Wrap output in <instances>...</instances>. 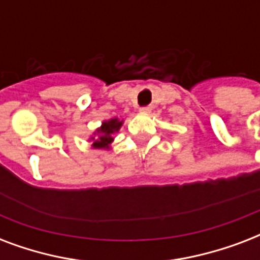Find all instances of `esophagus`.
Masks as SVG:
<instances>
[{
	"label": "esophagus",
	"instance_id": "esophagus-1",
	"mask_svg": "<svg viewBox=\"0 0 260 260\" xmlns=\"http://www.w3.org/2000/svg\"><path fill=\"white\" fill-rule=\"evenodd\" d=\"M140 112H142V113H150L151 108H150V106H144V108H140Z\"/></svg>",
	"mask_w": 260,
	"mask_h": 260
}]
</instances>
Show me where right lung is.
Here are the masks:
<instances>
[{
	"instance_id": "add662e5",
	"label": "right lung",
	"mask_w": 260,
	"mask_h": 260,
	"mask_svg": "<svg viewBox=\"0 0 260 260\" xmlns=\"http://www.w3.org/2000/svg\"><path fill=\"white\" fill-rule=\"evenodd\" d=\"M122 120H118L117 117L110 118V120H106V121H102L101 126L95 129L94 132V136L89 139L93 142L91 147L93 148H97V150H109L110 144L114 140L113 135L116 132L120 131L122 125Z\"/></svg>"
}]
</instances>
